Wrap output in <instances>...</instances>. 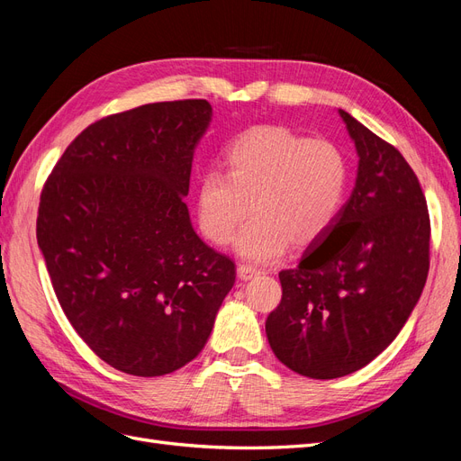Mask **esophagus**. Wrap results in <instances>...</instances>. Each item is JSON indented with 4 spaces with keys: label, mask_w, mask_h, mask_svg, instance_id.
<instances>
[{
    "label": "esophagus",
    "mask_w": 461,
    "mask_h": 461,
    "mask_svg": "<svg viewBox=\"0 0 461 461\" xmlns=\"http://www.w3.org/2000/svg\"><path fill=\"white\" fill-rule=\"evenodd\" d=\"M261 271L252 267V265H239V276L242 278V281H249V278H254Z\"/></svg>",
    "instance_id": "obj_1"
}]
</instances>
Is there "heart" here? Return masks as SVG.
I'll use <instances>...</instances> for the list:
<instances>
[{"label": "heart", "instance_id": "obj_1", "mask_svg": "<svg viewBox=\"0 0 461 461\" xmlns=\"http://www.w3.org/2000/svg\"><path fill=\"white\" fill-rule=\"evenodd\" d=\"M225 175L207 171L196 192L198 225L209 242L236 249L252 261H271L288 242H317L344 205L350 169L342 149L323 138L261 124L225 149Z\"/></svg>", "mask_w": 461, "mask_h": 461}]
</instances>
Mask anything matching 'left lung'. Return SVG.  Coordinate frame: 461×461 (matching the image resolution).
I'll list each match as a JSON object with an SVG mask.
<instances>
[{
	"label": "left lung",
	"instance_id": "1",
	"mask_svg": "<svg viewBox=\"0 0 461 461\" xmlns=\"http://www.w3.org/2000/svg\"><path fill=\"white\" fill-rule=\"evenodd\" d=\"M359 156L356 188L294 269L265 332L286 367L312 379L350 375L396 339L429 273L430 221L410 163L340 109Z\"/></svg>",
	"mask_w": 461,
	"mask_h": 461
}]
</instances>
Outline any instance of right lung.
Listing matches in <instances>:
<instances>
[{"instance_id":"right-lung-1","label":"right lung","mask_w":461,"mask_h":461,"mask_svg":"<svg viewBox=\"0 0 461 461\" xmlns=\"http://www.w3.org/2000/svg\"><path fill=\"white\" fill-rule=\"evenodd\" d=\"M205 100L134 107L92 122L40 194L36 239L68 323L136 376L196 357L234 285V261L194 232L185 196Z\"/></svg>"}]
</instances>
